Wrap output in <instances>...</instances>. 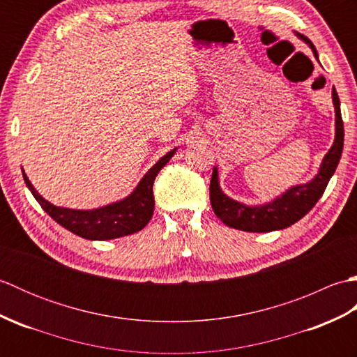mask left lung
I'll return each mask as SVG.
<instances>
[{"label":"left lung","mask_w":357,"mask_h":357,"mask_svg":"<svg viewBox=\"0 0 357 357\" xmlns=\"http://www.w3.org/2000/svg\"><path fill=\"white\" fill-rule=\"evenodd\" d=\"M299 38L313 50L314 58L319 59L312 41L305 36ZM331 96L333 105H335V141H333V146L327 151V155L324 156L317 174L308 183L290 187L285 193L278 196L271 202H265L261 206H247V204L233 199L222 192L221 185H219L218 167H213L210 181V202L215 215L227 227L252 233L284 230L298 222L314 207V204L319 201L324 190L327 188L333 173L336 172L344 149V123L342 116H340V102L335 87H333Z\"/></svg>","instance_id":"8db88e82"}]
</instances>
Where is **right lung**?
I'll list each match as a JSON object with an SVG mask.
<instances>
[{"label":"right lung","mask_w":357,"mask_h":357,"mask_svg":"<svg viewBox=\"0 0 357 357\" xmlns=\"http://www.w3.org/2000/svg\"><path fill=\"white\" fill-rule=\"evenodd\" d=\"M176 150L178 147H174L169 153H165L159 159L141 178L138 185L133 188V192L126 196V198L92 210H78L53 206L52 202L44 199L36 192V188L29 181L26 172L22 169L21 170L24 183L29 190L32 192L33 198L40 202V206L45 213L55 219L59 225H63L64 229L77 234V236L89 241H109L128 236V234L142 230L149 224L155 208V178L159 170L176 153Z\"/></svg>","instance_id":"add662e5"}]
</instances>
